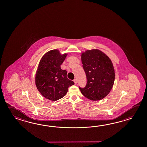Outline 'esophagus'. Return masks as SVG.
<instances>
[{
	"mask_svg": "<svg viewBox=\"0 0 147 147\" xmlns=\"http://www.w3.org/2000/svg\"><path fill=\"white\" fill-rule=\"evenodd\" d=\"M74 83H75V85H76V84H77V83H78V82H77V80H76V79H74Z\"/></svg>",
	"mask_w": 147,
	"mask_h": 147,
	"instance_id": "34e87169",
	"label": "esophagus"
}]
</instances>
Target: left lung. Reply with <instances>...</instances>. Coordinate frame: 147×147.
Returning <instances> with one entry per match:
<instances>
[{
  "label": "left lung",
  "mask_w": 147,
  "mask_h": 147,
  "mask_svg": "<svg viewBox=\"0 0 147 147\" xmlns=\"http://www.w3.org/2000/svg\"><path fill=\"white\" fill-rule=\"evenodd\" d=\"M87 84L80 92L90 100L102 99L111 91L115 79L113 65L105 53L98 49L88 50L81 55Z\"/></svg>",
  "instance_id": "obj_1"
}]
</instances>
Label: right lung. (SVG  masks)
Returning a JSON list of instances; mask_svg holds the SVG:
<instances>
[{
  "instance_id": "add662e5",
  "label": "right lung",
  "mask_w": 147,
  "mask_h": 147,
  "mask_svg": "<svg viewBox=\"0 0 147 147\" xmlns=\"http://www.w3.org/2000/svg\"><path fill=\"white\" fill-rule=\"evenodd\" d=\"M67 54L61 55L57 49L50 50L43 55L38 64L35 84L39 92L47 99L56 101L66 94L74 82L67 78V72L61 69Z\"/></svg>"
}]
</instances>
